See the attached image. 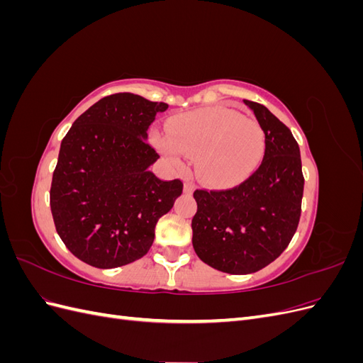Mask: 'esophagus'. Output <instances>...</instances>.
I'll return each mask as SVG.
<instances>
[{"mask_svg":"<svg viewBox=\"0 0 363 363\" xmlns=\"http://www.w3.org/2000/svg\"><path fill=\"white\" fill-rule=\"evenodd\" d=\"M183 189H184L186 194H192L194 189H195V184H194L191 180H186V182H184V186H183Z\"/></svg>","mask_w":363,"mask_h":363,"instance_id":"34e87169","label":"esophagus"}]
</instances>
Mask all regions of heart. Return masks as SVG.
<instances>
[{"label": "heart", "mask_w": 363, "mask_h": 363, "mask_svg": "<svg viewBox=\"0 0 363 363\" xmlns=\"http://www.w3.org/2000/svg\"><path fill=\"white\" fill-rule=\"evenodd\" d=\"M155 140L179 167L182 155L196 157L199 177L219 188L245 180L265 152V133L257 121L225 107H206L175 116L168 125V138L156 136Z\"/></svg>", "instance_id": "b5f03b06"}]
</instances>
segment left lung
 Segmentation results:
<instances>
[{
	"instance_id": "obj_1",
	"label": "left lung",
	"mask_w": 363,
	"mask_h": 363,
	"mask_svg": "<svg viewBox=\"0 0 363 363\" xmlns=\"http://www.w3.org/2000/svg\"><path fill=\"white\" fill-rule=\"evenodd\" d=\"M265 133L257 171L233 189H196L192 245L204 263L228 274H251L286 250L298 227L304 177L291 130L265 106L244 100Z\"/></svg>"
}]
</instances>
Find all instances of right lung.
<instances>
[{
	"instance_id": "1",
	"label": "right lung",
	"mask_w": 363,
	"mask_h": 363,
	"mask_svg": "<svg viewBox=\"0 0 363 363\" xmlns=\"http://www.w3.org/2000/svg\"><path fill=\"white\" fill-rule=\"evenodd\" d=\"M167 103L135 94L101 98L63 138L50 191L63 244L84 263L111 269L144 257L159 219L183 192L150 167L159 159L147 131Z\"/></svg>"
}]
</instances>
